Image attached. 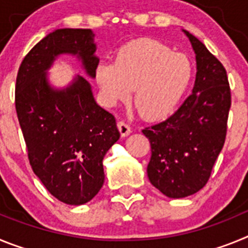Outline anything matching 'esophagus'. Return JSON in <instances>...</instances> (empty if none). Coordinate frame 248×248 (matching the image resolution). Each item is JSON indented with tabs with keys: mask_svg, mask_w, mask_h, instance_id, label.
I'll list each match as a JSON object with an SVG mask.
<instances>
[{
	"mask_svg": "<svg viewBox=\"0 0 248 248\" xmlns=\"http://www.w3.org/2000/svg\"><path fill=\"white\" fill-rule=\"evenodd\" d=\"M117 125H118V129H119V131H120V134H122V137H128V135L131 133L130 126H129L126 123L118 122Z\"/></svg>",
	"mask_w": 248,
	"mask_h": 248,
	"instance_id": "1",
	"label": "esophagus"
}]
</instances>
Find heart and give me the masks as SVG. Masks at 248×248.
Masks as SVG:
<instances>
[{
  "label": "heart",
  "instance_id": "b5f03b06",
  "mask_svg": "<svg viewBox=\"0 0 248 248\" xmlns=\"http://www.w3.org/2000/svg\"><path fill=\"white\" fill-rule=\"evenodd\" d=\"M192 79V64L184 54L150 38L126 43L114 62H102L95 80L109 105L125 100L134 88V103L149 120L169 117L179 107Z\"/></svg>",
  "mask_w": 248,
  "mask_h": 248
}]
</instances>
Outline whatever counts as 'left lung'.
Listing matches in <instances>:
<instances>
[{
    "label": "left lung",
    "instance_id": "8db88e82",
    "mask_svg": "<svg viewBox=\"0 0 248 248\" xmlns=\"http://www.w3.org/2000/svg\"><path fill=\"white\" fill-rule=\"evenodd\" d=\"M184 32L196 54L192 93L165 122L143 129L151 145L149 180L171 199L190 196L209 181L226 139L231 107L222 63L196 37Z\"/></svg>",
    "mask_w": 248,
    "mask_h": 248
}]
</instances>
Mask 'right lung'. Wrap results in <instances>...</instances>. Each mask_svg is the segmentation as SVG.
I'll return each mask as SVG.
<instances>
[{
    "mask_svg": "<svg viewBox=\"0 0 248 248\" xmlns=\"http://www.w3.org/2000/svg\"><path fill=\"white\" fill-rule=\"evenodd\" d=\"M95 49L92 30H56L28 52L17 73L16 111L32 170L68 205H83L99 192L103 159L120 133L113 114L94 100L85 78L77 76L67 88L56 89L46 71L58 56L72 54L94 78L99 64Z\"/></svg>",
    "mask_w": 248,
    "mask_h": 248,
    "instance_id": "1",
    "label": "right lung"
}]
</instances>
